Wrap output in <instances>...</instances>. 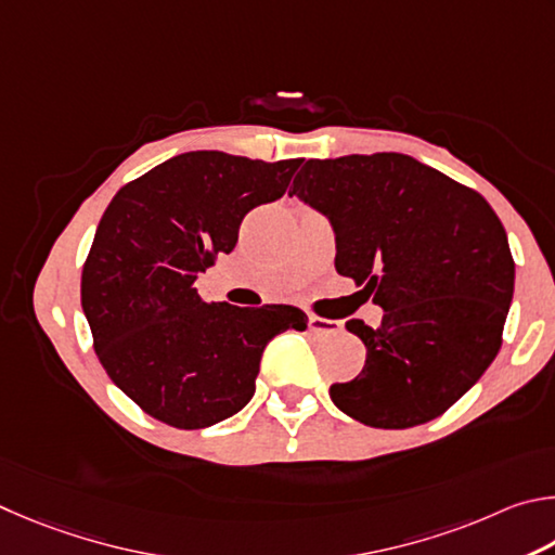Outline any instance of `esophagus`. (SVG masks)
Here are the masks:
<instances>
[{
  "mask_svg": "<svg viewBox=\"0 0 555 555\" xmlns=\"http://www.w3.org/2000/svg\"><path fill=\"white\" fill-rule=\"evenodd\" d=\"M309 328H312L314 334L334 336L341 332V322H334V319H322V317H309Z\"/></svg>",
  "mask_w": 555,
  "mask_h": 555,
  "instance_id": "esophagus-1",
  "label": "esophagus"
}]
</instances>
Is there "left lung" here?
I'll use <instances>...</instances> for the list:
<instances>
[{"mask_svg": "<svg viewBox=\"0 0 555 555\" xmlns=\"http://www.w3.org/2000/svg\"><path fill=\"white\" fill-rule=\"evenodd\" d=\"M293 194L332 223L338 275L385 312L377 328L346 324L367 358L356 380L332 385L334 404L375 429L436 420L502 346L514 260L498 214L402 153L307 160Z\"/></svg>", "mask_w": 555, "mask_h": 555, "instance_id": "left-lung-1", "label": "left lung"}]
</instances>
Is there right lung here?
Here are the masks:
<instances>
[{
  "mask_svg": "<svg viewBox=\"0 0 555 555\" xmlns=\"http://www.w3.org/2000/svg\"><path fill=\"white\" fill-rule=\"evenodd\" d=\"M299 165L192 151L124 184L106 207L82 268V312L106 375L158 422L207 429L229 420L256 392L266 346L307 328L297 307L207 305L194 287Z\"/></svg>",
  "mask_w": 555,
  "mask_h": 555,
  "instance_id": "right-lung-1",
  "label": "right lung"
}]
</instances>
